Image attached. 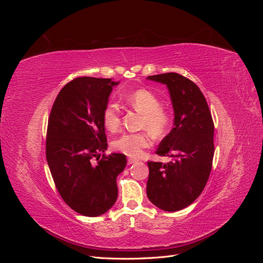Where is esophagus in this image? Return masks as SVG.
Instances as JSON below:
<instances>
[{
	"mask_svg": "<svg viewBox=\"0 0 263 263\" xmlns=\"http://www.w3.org/2000/svg\"><path fill=\"white\" fill-rule=\"evenodd\" d=\"M135 162H137V159H134V158H129L128 159V164H133Z\"/></svg>",
	"mask_w": 263,
	"mask_h": 263,
	"instance_id": "obj_1",
	"label": "esophagus"
}]
</instances>
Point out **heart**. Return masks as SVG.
Masks as SVG:
<instances>
[{
	"mask_svg": "<svg viewBox=\"0 0 263 263\" xmlns=\"http://www.w3.org/2000/svg\"><path fill=\"white\" fill-rule=\"evenodd\" d=\"M128 104L142 114L141 128L148 129L155 137L160 138L166 133L170 125L169 113L161 106L160 100L153 92L139 89L127 98ZM121 108L116 103H109L103 112V124L109 132H116L121 126ZM151 145L148 132L125 133L113 142L115 150L126 156L137 158L145 148Z\"/></svg>",
	"mask_w": 263,
	"mask_h": 263,
	"instance_id": "1",
	"label": "heart"
}]
</instances>
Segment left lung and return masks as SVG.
I'll use <instances>...</instances> for the list:
<instances>
[{
    "mask_svg": "<svg viewBox=\"0 0 263 263\" xmlns=\"http://www.w3.org/2000/svg\"><path fill=\"white\" fill-rule=\"evenodd\" d=\"M148 79L168 87L174 127L156 151L173 160L148 161L147 196L160 210L177 212L192 204L208 183L215 150L214 123L200 87L190 79L174 72Z\"/></svg>",
    "mask_w": 263,
    "mask_h": 263,
    "instance_id": "left-lung-1",
    "label": "left lung"
}]
</instances>
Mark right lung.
<instances>
[{"instance_id": "obj_1", "label": "right lung", "mask_w": 263, "mask_h": 263, "mask_svg": "<svg viewBox=\"0 0 263 263\" xmlns=\"http://www.w3.org/2000/svg\"><path fill=\"white\" fill-rule=\"evenodd\" d=\"M117 84L112 79H73L55 98L48 119L46 158L55 187L69 208L87 217L115 204L116 179L127 163L123 154L100 157L107 149L103 112Z\"/></svg>"}]
</instances>
